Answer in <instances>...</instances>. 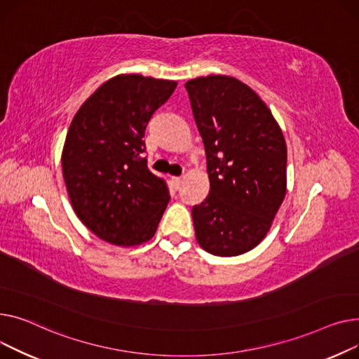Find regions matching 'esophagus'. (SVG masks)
<instances>
[{
  "mask_svg": "<svg viewBox=\"0 0 359 359\" xmlns=\"http://www.w3.org/2000/svg\"><path fill=\"white\" fill-rule=\"evenodd\" d=\"M171 181H172V184H174L175 188H180L181 184H182V181H184V177H172Z\"/></svg>",
  "mask_w": 359,
  "mask_h": 359,
  "instance_id": "34e87169",
  "label": "esophagus"
}]
</instances>
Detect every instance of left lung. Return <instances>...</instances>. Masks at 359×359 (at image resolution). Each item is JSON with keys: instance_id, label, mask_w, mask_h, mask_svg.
<instances>
[{"instance_id": "left-lung-1", "label": "left lung", "mask_w": 359, "mask_h": 359, "mask_svg": "<svg viewBox=\"0 0 359 359\" xmlns=\"http://www.w3.org/2000/svg\"><path fill=\"white\" fill-rule=\"evenodd\" d=\"M203 137L210 191L193 207L198 245L236 257L266 236L287 191V144L266 104L233 76L185 83Z\"/></svg>"}]
</instances>
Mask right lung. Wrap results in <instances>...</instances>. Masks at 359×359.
<instances>
[{
    "label": "right lung",
    "mask_w": 359,
    "mask_h": 359,
    "mask_svg": "<svg viewBox=\"0 0 359 359\" xmlns=\"http://www.w3.org/2000/svg\"><path fill=\"white\" fill-rule=\"evenodd\" d=\"M175 88V81L117 75L81 105L69 126L62 172L72 208L111 245L152 239L170 203L166 182L147 168L143 137Z\"/></svg>",
    "instance_id": "add662e5"
}]
</instances>
